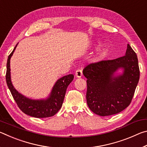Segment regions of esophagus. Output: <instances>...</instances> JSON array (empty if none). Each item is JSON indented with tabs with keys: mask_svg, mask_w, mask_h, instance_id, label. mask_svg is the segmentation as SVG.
Instances as JSON below:
<instances>
[{
	"mask_svg": "<svg viewBox=\"0 0 147 147\" xmlns=\"http://www.w3.org/2000/svg\"><path fill=\"white\" fill-rule=\"evenodd\" d=\"M82 71L81 69H78V70L76 71L75 75L77 78H80V77L82 76Z\"/></svg>",
	"mask_w": 147,
	"mask_h": 147,
	"instance_id": "34e87169",
	"label": "esophagus"
}]
</instances>
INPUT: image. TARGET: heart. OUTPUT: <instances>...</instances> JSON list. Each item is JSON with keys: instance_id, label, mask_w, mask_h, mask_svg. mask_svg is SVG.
Masks as SVG:
<instances>
[{"instance_id": "b5f03b06", "label": "heart", "mask_w": 147, "mask_h": 147, "mask_svg": "<svg viewBox=\"0 0 147 147\" xmlns=\"http://www.w3.org/2000/svg\"><path fill=\"white\" fill-rule=\"evenodd\" d=\"M106 53H107V49H103V51H102L101 56H104L106 54Z\"/></svg>"}]
</instances>
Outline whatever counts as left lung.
Instances as JSON below:
<instances>
[{"instance_id":"8db88e82","label":"left lung","mask_w":147,"mask_h":147,"mask_svg":"<svg viewBox=\"0 0 147 147\" xmlns=\"http://www.w3.org/2000/svg\"><path fill=\"white\" fill-rule=\"evenodd\" d=\"M119 68L123 73L115 76ZM87 78V104L96 115L108 116L126 109L132 100L139 80L136 53L128 44L125 56L87 65L83 70Z\"/></svg>"}]
</instances>
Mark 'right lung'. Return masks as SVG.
Segmentation results:
<instances>
[{
    "label": "right lung",
    "mask_w": 147,
    "mask_h": 147,
    "mask_svg": "<svg viewBox=\"0 0 147 147\" xmlns=\"http://www.w3.org/2000/svg\"><path fill=\"white\" fill-rule=\"evenodd\" d=\"M9 54L6 64V83L15 101L20 109L26 115L36 118L49 117L55 115L60 109L68 86L74 79L73 74H68L57 80L49 96L46 99L33 100L19 93L12 85L10 76V59L16 49Z\"/></svg>",
    "instance_id": "right-lung-1"
}]
</instances>
